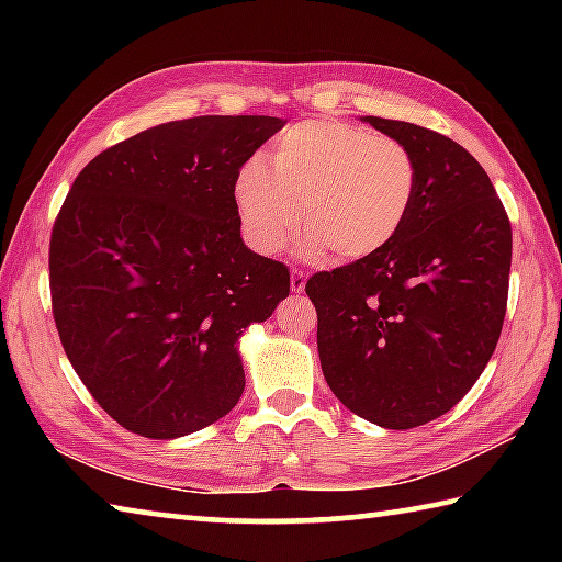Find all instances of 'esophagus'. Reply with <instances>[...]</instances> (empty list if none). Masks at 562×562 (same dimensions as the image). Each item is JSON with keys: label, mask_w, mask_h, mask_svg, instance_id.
Masks as SVG:
<instances>
[{"label": "esophagus", "mask_w": 562, "mask_h": 562, "mask_svg": "<svg viewBox=\"0 0 562 562\" xmlns=\"http://www.w3.org/2000/svg\"><path fill=\"white\" fill-rule=\"evenodd\" d=\"M304 284H307V274L294 268L292 274H290V288H292V292H302Z\"/></svg>", "instance_id": "1"}]
</instances>
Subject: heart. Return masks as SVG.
Wrapping results in <instances>:
<instances>
[{
	"label": "heart",
	"instance_id": "obj_1",
	"mask_svg": "<svg viewBox=\"0 0 562 562\" xmlns=\"http://www.w3.org/2000/svg\"><path fill=\"white\" fill-rule=\"evenodd\" d=\"M416 186V158L402 140L315 119L284 131L268 164L247 160L235 178V207L260 255L282 252L302 223L307 250L361 260L402 233Z\"/></svg>",
	"mask_w": 562,
	"mask_h": 562
}]
</instances>
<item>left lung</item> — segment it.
Wrapping results in <instances>:
<instances>
[{
    "label": "left lung",
    "mask_w": 562,
    "mask_h": 562,
    "mask_svg": "<svg viewBox=\"0 0 562 562\" xmlns=\"http://www.w3.org/2000/svg\"><path fill=\"white\" fill-rule=\"evenodd\" d=\"M418 168L412 213L369 258L315 272L317 349L331 392L384 429L429 424L461 402L498 345L510 221L491 178L449 136L364 116Z\"/></svg>",
    "instance_id": "1"
}]
</instances>
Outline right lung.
Masks as SVG:
<instances>
[{
    "instance_id": "obj_1",
    "label": "right lung",
    "mask_w": 562,
    "mask_h": 562,
    "mask_svg": "<svg viewBox=\"0 0 562 562\" xmlns=\"http://www.w3.org/2000/svg\"><path fill=\"white\" fill-rule=\"evenodd\" d=\"M274 116L160 123L76 176L49 243L56 331L89 394L131 434L205 429L245 389L237 339L290 294L245 247L235 178Z\"/></svg>"
}]
</instances>
